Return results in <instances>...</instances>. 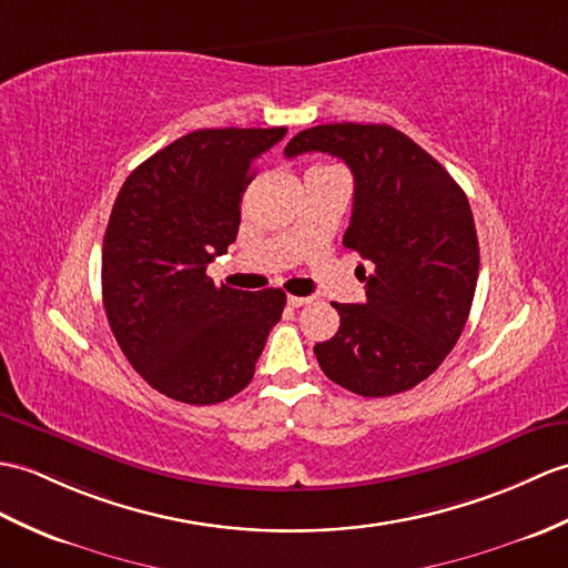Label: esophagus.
Segmentation results:
<instances>
[{
	"instance_id": "1",
	"label": "esophagus",
	"mask_w": 568,
	"mask_h": 568,
	"mask_svg": "<svg viewBox=\"0 0 568 568\" xmlns=\"http://www.w3.org/2000/svg\"><path fill=\"white\" fill-rule=\"evenodd\" d=\"M310 302H312L310 297H295V295L287 297V305L290 307H305V305H310Z\"/></svg>"
}]
</instances>
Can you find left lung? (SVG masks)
Wrapping results in <instances>:
<instances>
[{"mask_svg": "<svg viewBox=\"0 0 568 568\" xmlns=\"http://www.w3.org/2000/svg\"><path fill=\"white\" fill-rule=\"evenodd\" d=\"M328 152L355 181L344 246L358 252L363 305L334 307L341 326L314 346L324 375L361 397H392L438 371L467 324L479 275L471 207L457 181L389 125L328 123L285 156Z\"/></svg>", "mask_w": 568, "mask_h": 568, "instance_id": "8db88e82", "label": "left lung"}]
</instances>
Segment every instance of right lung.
I'll return each mask as SVG.
<instances>
[{
  "instance_id": "right-lung-1",
  "label": "right lung",
  "mask_w": 568,
  "mask_h": 568,
  "mask_svg": "<svg viewBox=\"0 0 568 568\" xmlns=\"http://www.w3.org/2000/svg\"><path fill=\"white\" fill-rule=\"evenodd\" d=\"M285 133L195 130L142 162L115 197L101 256L105 316L128 363L169 399L234 397L281 322V287H217L205 268L236 240L254 162Z\"/></svg>"
}]
</instances>
